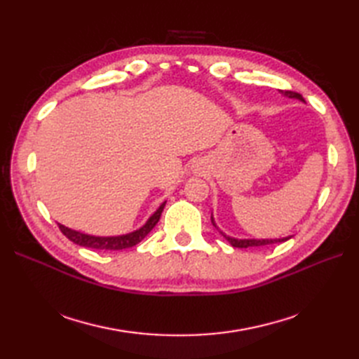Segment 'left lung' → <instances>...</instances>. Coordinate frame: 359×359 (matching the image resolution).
Instances as JSON below:
<instances>
[{"mask_svg": "<svg viewBox=\"0 0 359 359\" xmlns=\"http://www.w3.org/2000/svg\"><path fill=\"white\" fill-rule=\"evenodd\" d=\"M281 93H283L286 97H289V99H298V100L304 102L302 95L299 93H295V91H281ZM211 222L215 226L212 217H211ZM217 229H219V227H217ZM220 233L226 238L227 241H229V244L232 247H236V248H248V247H260V245H269V244H276V243H285V241H287L289 238H290V236H287V238H278V240H236V238L224 235L222 231H220Z\"/></svg>", "mask_w": 359, "mask_h": 359, "instance_id": "8db88e82", "label": "left lung"}]
</instances>
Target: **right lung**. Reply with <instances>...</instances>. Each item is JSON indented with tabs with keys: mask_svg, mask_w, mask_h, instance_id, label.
Wrapping results in <instances>:
<instances>
[{
	"mask_svg": "<svg viewBox=\"0 0 359 359\" xmlns=\"http://www.w3.org/2000/svg\"><path fill=\"white\" fill-rule=\"evenodd\" d=\"M166 202H163L158 210L149 217L148 222L140 227V229L127 233V235H119V236H93V235H86V233H81L78 231L69 229V227L62 226L58 223L60 231L66 235L70 241H73L74 244L82 245V247H88V248H95V250H124V248H130L136 245L137 243H140L144 238L153 231V227L158 223L160 215L163 212V208H165Z\"/></svg>",
	"mask_w": 359,
	"mask_h": 359,
	"instance_id": "add662e5",
	"label": "right lung"
}]
</instances>
